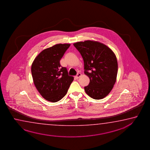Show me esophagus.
Masks as SVG:
<instances>
[{"instance_id": "34e87169", "label": "esophagus", "mask_w": 150, "mask_h": 150, "mask_svg": "<svg viewBox=\"0 0 150 150\" xmlns=\"http://www.w3.org/2000/svg\"><path fill=\"white\" fill-rule=\"evenodd\" d=\"M81 76V74H80V73H78V74H76V76H75V77L76 78V79H78Z\"/></svg>"}]
</instances>
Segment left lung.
Instances as JSON below:
<instances>
[{
    "label": "left lung",
    "instance_id": "1",
    "mask_svg": "<svg viewBox=\"0 0 150 150\" xmlns=\"http://www.w3.org/2000/svg\"><path fill=\"white\" fill-rule=\"evenodd\" d=\"M84 61L85 74L90 79L85 87L88 95L101 99L109 94L117 78V59L112 50L96 41H85L74 44Z\"/></svg>",
    "mask_w": 150,
    "mask_h": 150
}]
</instances>
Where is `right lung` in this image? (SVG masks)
<instances>
[{"instance_id": "1", "label": "right lung", "mask_w": 150, "mask_h": 150, "mask_svg": "<svg viewBox=\"0 0 150 150\" xmlns=\"http://www.w3.org/2000/svg\"><path fill=\"white\" fill-rule=\"evenodd\" d=\"M70 44H58L44 50L35 57L31 67L33 82L46 100L57 102L65 96L74 80L60 61Z\"/></svg>"}]
</instances>
